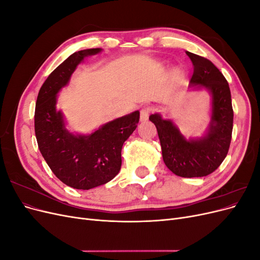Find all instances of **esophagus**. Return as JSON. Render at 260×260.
Listing matches in <instances>:
<instances>
[{"label": "esophagus", "instance_id": "esophagus-1", "mask_svg": "<svg viewBox=\"0 0 260 260\" xmlns=\"http://www.w3.org/2000/svg\"><path fill=\"white\" fill-rule=\"evenodd\" d=\"M151 111H152V108L149 106H144V107L141 108L140 120L141 121H146L148 119V115H149V113H151Z\"/></svg>", "mask_w": 260, "mask_h": 260}]
</instances>
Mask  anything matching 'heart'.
Masks as SVG:
<instances>
[{"label": "heart", "instance_id": "b5f03b06", "mask_svg": "<svg viewBox=\"0 0 260 260\" xmlns=\"http://www.w3.org/2000/svg\"><path fill=\"white\" fill-rule=\"evenodd\" d=\"M176 75H179V72H176Z\"/></svg>", "mask_w": 260, "mask_h": 260}]
</instances>
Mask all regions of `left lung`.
I'll use <instances>...</instances> for the list:
<instances>
[{"mask_svg":"<svg viewBox=\"0 0 260 260\" xmlns=\"http://www.w3.org/2000/svg\"><path fill=\"white\" fill-rule=\"evenodd\" d=\"M194 66L191 85L204 88L211 95V120L206 135L186 140L170 119L159 114L149 116L158 133L164 162L183 178L205 177L214 172L229 152L233 129V108L229 83L212 62L186 52Z\"/></svg>","mask_w":260,"mask_h":260,"instance_id":"1","label":"left lung"}]
</instances>
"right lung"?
Wrapping results in <instances>:
<instances>
[{"instance_id": "right-lung-1", "label": "right lung", "mask_w": 260, "mask_h": 260, "mask_svg": "<svg viewBox=\"0 0 260 260\" xmlns=\"http://www.w3.org/2000/svg\"><path fill=\"white\" fill-rule=\"evenodd\" d=\"M101 49L78 51L54 69L38 94L35 131L39 149L46 164L62 183L90 190L114 179L121 167V148L136 130L140 112L117 118L89 136H75L65 128L56 111L57 93L69 82L77 66Z\"/></svg>"}]
</instances>
